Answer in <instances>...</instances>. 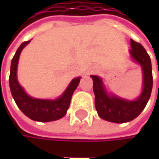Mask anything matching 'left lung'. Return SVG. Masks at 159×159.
Segmentation results:
<instances>
[{"label": "left lung", "mask_w": 159, "mask_h": 159, "mask_svg": "<svg viewBox=\"0 0 159 159\" xmlns=\"http://www.w3.org/2000/svg\"><path fill=\"white\" fill-rule=\"evenodd\" d=\"M130 53L134 61L139 63L143 71V90L135 100H127L109 95L100 77L91 75L95 94V106L98 116L108 121L122 123L135 119L145 108L152 92L153 75L149 55L143 46L131 39Z\"/></svg>", "instance_id": "1"}]
</instances>
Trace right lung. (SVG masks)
<instances>
[{"label":"right lung","mask_w":159,"mask_h":159,"mask_svg":"<svg viewBox=\"0 0 159 159\" xmlns=\"http://www.w3.org/2000/svg\"><path fill=\"white\" fill-rule=\"evenodd\" d=\"M30 40L23 42L20 47L17 48L16 54L11 62V70L9 76V84L12 96L16 101V105L21 111L36 121L47 122L59 120L65 116L69 109L72 96L79 84L81 77L72 80L63 94L55 100L51 99H39L29 97L24 90V88L19 84L17 81L16 72L20 53Z\"/></svg>","instance_id":"1"}]
</instances>
